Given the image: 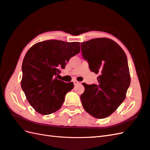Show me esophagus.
I'll return each instance as SVG.
<instances>
[{
    "label": "esophagus",
    "instance_id": "obj_1",
    "mask_svg": "<svg viewBox=\"0 0 150 150\" xmlns=\"http://www.w3.org/2000/svg\"><path fill=\"white\" fill-rule=\"evenodd\" d=\"M73 82H74V85H75H75H77V84H79V83H81V82H78L77 81H76V80H75V81H73Z\"/></svg>",
    "mask_w": 150,
    "mask_h": 150
}]
</instances>
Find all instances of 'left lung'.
<instances>
[{
    "instance_id": "1",
    "label": "left lung",
    "mask_w": 150,
    "mask_h": 150,
    "mask_svg": "<svg viewBox=\"0 0 150 150\" xmlns=\"http://www.w3.org/2000/svg\"><path fill=\"white\" fill-rule=\"evenodd\" d=\"M81 45L90 70L99 74L97 84L82 83L85 91L81 102L87 112L102 119L112 114L126 97L130 84L127 55L120 45L108 38H96Z\"/></svg>"
}]
</instances>
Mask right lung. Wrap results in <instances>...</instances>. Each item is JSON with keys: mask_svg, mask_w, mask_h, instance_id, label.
Masks as SVG:
<instances>
[{"mask_svg": "<svg viewBox=\"0 0 150 150\" xmlns=\"http://www.w3.org/2000/svg\"><path fill=\"white\" fill-rule=\"evenodd\" d=\"M80 49L79 42L48 40L35 44L28 50L22 63L21 87L36 112L47 115L61 107L66 95L74 86L73 82L57 79L59 69H64L69 59L79 54Z\"/></svg>", "mask_w": 150, "mask_h": 150, "instance_id": "add662e5", "label": "right lung"}]
</instances>
